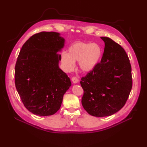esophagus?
<instances>
[{"instance_id":"obj_1","label":"esophagus","mask_w":147,"mask_h":147,"mask_svg":"<svg viewBox=\"0 0 147 147\" xmlns=\"http://www.w3.org/2000/svg\"><path fill=\"white\" fill-rule=\"evenodd\" d=\"M71 80H72V82H73V83H77L78 82H79L78 79L76 76H73V78H72Z\"/></svg>"}]
</instances>
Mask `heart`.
I'll return each instance as SVG.
<instances>
[{
  "label": "heart",
  "mask_w": 147,
  "mask_h": 147,
  "mask_svg": "<svg viewBox=\"0 0 147 147\" xmlns=\"http://www.w3.org/2000/svg\"><path fill=\"white\" fill-rule=\"evenodd\" d=\"M102 55V49L97 43L77 42L68 48L67 54L62 53L61 59L65 71L73 70L74 62L78 61L81 70L90 72L97 65Z\"/></svg>",
  "instance_id": "1"
}]
</instances>
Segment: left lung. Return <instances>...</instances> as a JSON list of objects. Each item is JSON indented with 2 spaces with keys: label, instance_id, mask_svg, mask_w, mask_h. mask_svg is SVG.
Here are the masks:
<instances>
[{
  "label": "left lung",
  "instance_id": "8db88e82",
  "mask_svg": "<svg viewBox=\"0 0 147 147\" xmlns=\"http://www.w3.org/2000/svg\"><path fill=\"white\" fill-rule=\"evenodd\" d=\"M101 61L95 69L82 77L84 90L82 104L89 114L109 116L123 107L132 88L131 66L122 47L108 37Z\"/></svg>",
  "mask_w": 147,
  "mask_h": 147
}]
</instances>
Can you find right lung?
I'll use <instances>...</instances> for the list:
<instances>
[{
  "label": "right lung",
  "mask_w": 147,
  "mask_h": 147,
  "mask_svg": "<svg viewBox=\"0 0 147 147\" xmlns=\"http://www.w3.org/2000/svg\"><path fill=\"white\" fill-rule=\"evenodd\" d=\"M65 40L56 32L32 36L22 47L15 65V85L23 104L32 113L47 116L60 109L70 78L59 67Z\"/></svg>",
  "instance_id": "right-lung-1"
}]
</instances>
